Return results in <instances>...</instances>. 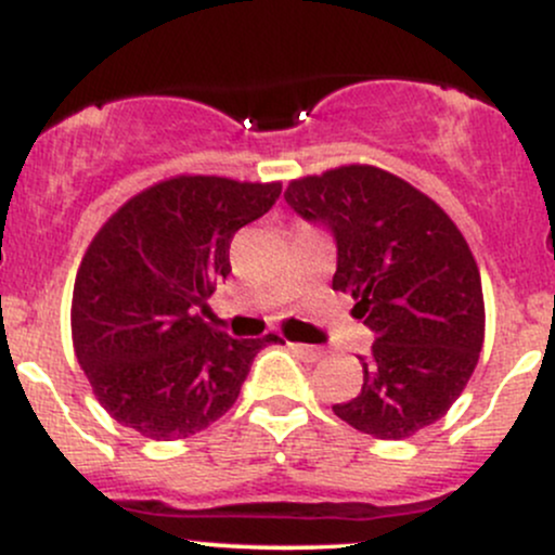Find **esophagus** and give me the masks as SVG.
<instances>
[{
	"label": "esophagus",
	"mask_w": 555,
	"mask_h": 555,
	"mask_svg": "<svg viewBox=\"0 0 555 555\" xmlns=\"http://www.w3.org/2000/svg\"><path fill=\"white\" fill-rule=\"evenodd\" d=\"M289 349L297 354L299 360H305V362H318V360L323 358L321 349L310 347V344H295V341H289Z\"/></svg>",
	"instance_id": "34e87169"
}]
</instances>
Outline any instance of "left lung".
<instances>
[{"label":"left lung","mask_w":555,"mask_h":555,"mask_svg":"<svg viewBox=\"0 0 555 555\" xmlns=\"http://www.w3.org/2000/svg\"><path fill=\"white\" fill-rule=\"evenodd\" d=\"M286 203L336 240L334 289L354 299L375 344L362 388L334 415L380 441H401L460 399L486 339L475 256L449 214L371 164L292 180Z\"/></svg>","instance_id":"obj_1"}]
</instances>
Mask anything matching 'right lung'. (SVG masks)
<instances>
[{
  "label": "right lung",
  "instance_id": "right-lung-1",
  "mask_svg": "<svg viewBox=\"0 0 555 555\" xmlns=\"http://www.w3.org/2000/svg\"><path fill=\"white\" fill-rule=\"evenodd\" d=\"M282 195V182L180 175L125 203L75 276L73 347L95 399L140 436L177 441L240 397L263 339L216 331L206 299L227 279L229 242Z\"/></svg>",
  "mask_w": 555,
  "mask_h": 555
}]
</instances>
